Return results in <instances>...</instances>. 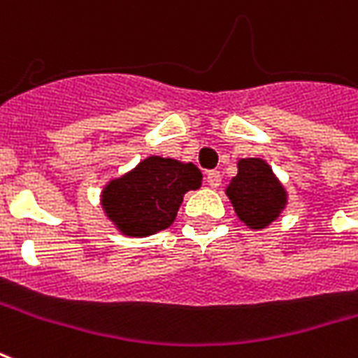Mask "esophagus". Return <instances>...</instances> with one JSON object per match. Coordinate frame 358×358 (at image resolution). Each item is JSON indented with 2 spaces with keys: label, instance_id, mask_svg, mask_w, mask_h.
Returning a JSON list of instances; mask_svg holds the SVG:
<instances>
[{
  "label": "esophagus",
  "instance_id": "obj_1",
  "mask_svg": "<svg viewBox=\"0 0 358 358\" xmlns=\"http://www.w3.org/2000/svg\"><path fill=\"white\" fill-rule=\"evenodd\" d=\"M206 184L210 187H218L222 184V174L218 171H210L206 174Z\"/></svg>",
  "mask_w": 358,
  "mask_h": 358
}]
</instances>
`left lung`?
Here are the masks:
<instances>
[{"instance_id":"1","label":"left lung","mask_w":358,"mask_h":358,"mask_svg":"<svg viewBox=\"0 0 358 358\" xmlns=\"http://www.w3.org/2000/svg\"><path fill=\"white\" fill-rule=\"evenodd\" d=\"M226 195L241 222L254 231L271 226L288 205V192L260 157L237 161V174L229 180Z\"/></svg>"}]
</instances>
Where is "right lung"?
I'll use <instances>...</instances> for the list:
<instances>
[{"mask_svg":"<svg viewBox=\"0 0 358 358\" xmlns=\"http://www.w3.org/2000/svg\"><path fill=\"white\" fill-rule=\"evenodd\" d=\"M203 174L193 163L150 155L100 193L102 210L119 233L150 237L176 220L184 195L199 189Z\"/></svg>","mask_w":358,"mask_h":358,"instance_id":"1","label":"right lung"}]
</instances>
